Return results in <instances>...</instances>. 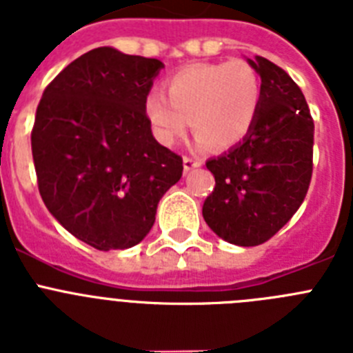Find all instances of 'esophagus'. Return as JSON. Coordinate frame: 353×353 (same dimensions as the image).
<instances>
[{"mask_svg":"<svg viewBox=\"0 0 353 353\" xmlns=\"http://www.w3.org/2000/svg\"><path fill=\"white\" fill-rule=\"evenodd\" d=\"M201 166V161L199 159H194V157H183V170L187 171H191V170H196V168Z\"/></svg>","mask_w":353,"mask_h":353,"instance_id":"esophagus-1","label":"esophagus"}]
</instances>
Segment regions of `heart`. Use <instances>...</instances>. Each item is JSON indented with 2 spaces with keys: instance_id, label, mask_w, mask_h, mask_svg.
Returning a JSON list of instances; mask_svg holds the SVG:
<instances>
[{
  "instance_id": "heart-1",
  "label": "heart",
  "mask_w": 353,
  "mask_h": 353,
  "mask_svg": "<svg viewBox=\"0 0 353 353\" xmlns=\"http://www.w3.org/2000/svg\"><path fill=\"white\" fill-rule=\"evenodd\" d=\"M168 97L150 93L145 111L155 136L174 145L192 125L196 145L232 148L254 129L261 105V81L251 63L230 60L183 67L166 81Z\"/></svg>"
}]
</instances>
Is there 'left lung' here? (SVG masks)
Segmentation results:
<instances>
[{
  "mask_svg": "<svg viewBox=\"0 0 353 353\" xmlns=\"http://www.w3.org/2000/svg\"><path fill=\"white\" fill-rule=\"evenodd\" d=\"M248 61L261 79L260 114L244 141L207 161L215 187L203 203L212 232L242 248L267 242L299 210L313 174L314 139L295 81L267 58Z\"/></svg>",
  "mask_w": 353,
  "mask_h": 353,
  "instance_id": "left-lung-1",
  "label": "left lung"
}]
</instances>
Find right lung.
<instances>
[{"mask_svg":"<svg viewBox=\"0 0 353 353\" xmlns=\"http://www.w3.org/2000/svg\"><path fill=\"white\" fill-rule=\"evenodd\" d=\"M162 67L97 48L67 65L37 108L31 152L40 196L67 232L99 251L139 244L182 176V157L159 145L145 111Z\"/></svg>","mask_w":353,"mask_h":353,"instance_id":"add662e5","label":"right lung"}]
</instances>
